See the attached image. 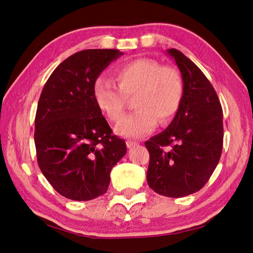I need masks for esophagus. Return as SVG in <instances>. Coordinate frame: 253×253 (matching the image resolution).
<instances>
[{"mask_svg":"<svg viewBox=\"0 0 253 253\" xmlns=\"http://www.w3.org/2000/svg\"><path fill=\"white\" fill-rule=\"evenodd\" d=\"M137 144H138V142H136V141H131V140H127V141H126V145H127L128 149L136 147Z\"/></svg>","mask_w":253,"mask_h":253,"instance_id":"esophagus-1","label":"esophagus"}]
</instances>
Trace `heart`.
I'll list each match as a JSON object with an SVG mask.
<instances>
[{
	"instance_id": "1",
	"label": "heart",
	"mask_w": 253,
	"mask_h": 253,
	"mask_svg": "<svg viewBox=\"0 0 253 253\" xmlns=\"http://www.w3.org/2000/svg\"><path fill=\"white\" fill-rule=\"evenodd\" d=\"M116 84L98 78L94 84V98L98 108L112 121L124 114L127 98L135 96V113L122 118L115 127L126 138H139L151 133L158 121L168 125L178 113L183 98V81L177 70L163 66L152 59H136L118 67Z\"/></svg>"
}]
</instances>
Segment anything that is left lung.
<instances>
[{
  "mask_svg": "<svg viewBox=\"0 0 253 253\" xmlns=\"http://www.w3.org/2000/svg\"><path fill=\"white\" fill-rule=\"evenodd\" d=\"M167 53L181 75L182 102L169 126L144 145L150 153V188L176 198L200 191L215 170L223 150V110L200 68L177 49H168ZM166 145H171V150L165 151Z\"/></svg>",
  "mask_w": 253,
  "mask_h": 253,
  "instance_id": "8db88e82",
  "label": "left lung"
}]
</instances>
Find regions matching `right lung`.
<instances>
[{
  "label": "right lung",
  "mask_w": 253,
  "mask_h": 253,
  "mask_svg": "<svg viewBox=\"0 0 253 253\" xmlns=\"http://www.w3.org/2000/svg\"><path fill=\"white\" fill-rule=\"evenodd\" d=\"M118 49H86L64 60L45 83L35 120L37 159L58 193L90 201L106 192L113 167L126 154L94 98V84Z\"/></svg>",
  "instance_id": "right-lung-1"
}]
</instances>
